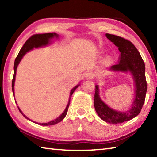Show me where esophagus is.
I'll return each instance as SVG.
<instances>
[{
    "label": "esophagus",
    "mask_w": 157,
    "mask_h": 157,
    "mask_svg": "<svg viewBox=\"0 0 157 157\" xmlns=\"http://www.w3.org/2000/svg\"><path fill=\"white\" fill-rule=\"evenodd\" d=\"M95 78V75L94 74L91 73V72H88L86 73V75H85V78L86 79H92Z\"/></svg>",
    "instance_id": "34e87169"
}]
</instances>
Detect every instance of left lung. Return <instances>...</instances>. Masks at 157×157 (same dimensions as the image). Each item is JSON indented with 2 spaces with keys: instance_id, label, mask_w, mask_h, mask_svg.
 Masks as SVG:
<instances>
[{
  "instance_id": "8db88e82",
  "label": "left lung",
  "mask_w": 157,
  "mask_h": 157,
  "mask_svg": "<svg viewBox=\"0 0 157 157\" xmlns=\"http://www.w3.org/2000/svg\"><path fill=\"white\" fill-rule=\"evenodd\" d=\"M107 38L118 48L121 52L120 60L117 64L111 66L112 71L127 72L130 71L134 77L136 86V98L131 109L120 112L112 109L102 102L99 96L98 86H95L94 107L101 119L111 124H118L128 121L138 116L144 104L147 92V82L145 78V66L139 50L131 41L123 37L106 34Z\"/></svg>"
}]
</instances>
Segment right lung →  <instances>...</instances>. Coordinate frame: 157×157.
<instances>
[{"instance_id": "obj_1", "label": "right lung", "mask_w": 157, "mask_h": 157, "mask_svg": "<svg viewBox=\"0 0 157 157\" xmlns=\"http://www.w3.org/2000/svg\"><path fill=\"white\" fill-rule=\"evenodd\" d=\"M54 36L57 37L58 35L55 33H45V34H33V36H31L30 38H29L28 40L25 41V43L24 44V45H23V46L21 48V50L19 51V52H18V54L17 55V58H16L15 62H14V76H13V79H12V83L13 94H14V81H15L16 73H17V68L18 64L20 62L21 59H22L23 55H24L26 52H28L29 50L33 49V48H38V47H41L42 46H45V45H47L48 44V41H49L50 39L53 38ZM78 86H79V85L76 86L75 87H74V88L72 90H71V94H70V98H69L68 103L67 106H66L64 111H63L62 115L59 116L56 119H55V120L49 122V123H36L39 124H41V125H44V126H48V125H53V124H57L58 123H59L60 121H62L63 119L64 118V117L66 116V113H67V112H68V107H69V105H70V101H71L70 100H71V95H72V94H73V92L75 91V90L77 88H78ZM18 110H19L20 112L23 114V116H24L25 118H27V119H28V120H30V119H29L27 116H25L24 114L21 112V111L20 110L19 108L18 107ZM30 121H31V120H30Z\"/></svg>"}]
</instances>
